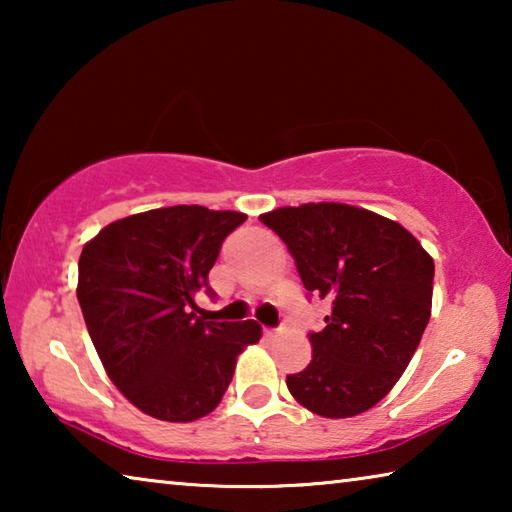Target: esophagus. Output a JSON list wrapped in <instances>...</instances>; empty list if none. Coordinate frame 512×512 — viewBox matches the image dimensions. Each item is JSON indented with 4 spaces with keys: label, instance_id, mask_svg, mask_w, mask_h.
<instances>
[{
    "label": "esophagus",
    "instance_id": "esophagus-1",
    "mask_svg": "<svg viewBox=\"0 0 512 512\" xmlns=\"http://www.w3.org/2000/svg\"><path fill=\"white\" fill-rule=\"evenodd\" d=\"M282 334V329H275V327H264V336L266 339H277V336Z\"/></svg>",
    "mask_w": 512,
    "mask_h": 512
}]
</instances>
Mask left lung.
Returning a JSON list of instances; mask_svg holds the SVG:
<instances>
[{
  "mask_svg": "<svg viewBox=\"0 0 512 512\" xmlns=\"http://www.w3.org/2000/svg\"><path fill=\"white\" fill-rule=\"evenodd\" d=\"M296 262L309 296L332 302L309 332V366L291 395L323 418H352L395 386L431 316L433 259L409 230L343 203L280 207L259 216Z\"/></svg>",
  "mask_w": 512,
  "mask_h": 512,
  "instance_id": "1",
  "label": "left lung"
}]
</instances>
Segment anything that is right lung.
Masks as SVG:
<instances>
[{
    "label": "right lung",
    "mask_w": 512,
    "mask_h": 512,
    "mask_svg": "<svg viewBox=\"0 0 512 512\" xmlns=\"http://www.w3.org/2000/svg\"><path fill=\"white\" fill-rule=\"evenodd\" d=\"M241 212L173 205L103 228L79 259V305L108 377L146 415L192 422L216 409L237 354L257 343L255 320L216 323L196 314L221 244Z\"/></svg>",
    "instance_id": "1"
}]
</instances>
